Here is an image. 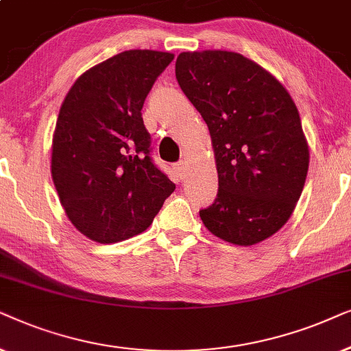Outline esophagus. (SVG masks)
I'll return each instance as SVG.
<instances>
[{
	"instance_id": "esophagus-1",
	"label": "esophagus",
	"mask_w": 351,
	"mask_h": 351,
	"mask_svg": "<svg viewBox=\"0 0 351 351\" xmlns=\"http://www.w3.org/2000/svg\"><path fill=\"white\" fill-rule=\"evenodd\" d=\"M175 173H176V176H178V178L183 181L184 178H186V175H188V168H186V163L181 160V162H178V163H175Z\"/></svg>"
}]
</instances>
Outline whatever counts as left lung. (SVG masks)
Returning <instances> with one entry per match:
<instances>
[{
  "label": "left lung",
  "instance_id": "left-lung-1",
  "mask_svg": "<svg viewBox=\"0 0 351 351\" xmlns=\"http://www.w3.org/2000/svg\"><path fill=\"white\" fill-rule=\"evenodd\" d=\"M175 73L207 123L218 194L205 228L236 245L281 230L305 186L310 152L291 95L254 60L231 51L181 53Z\"/></svg>",
  "mask_w": 351,
  "mask_h": 351
}]
</instances>
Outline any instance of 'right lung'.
Here are the masks:
<instances>
[{
  "mask_svg": "<svg viewBox=\"0 0 351 351\" xmlns=\"http://www.w3.org/2000/svg\"><path fill=\"white\" fill-rule=\"evenodd\" d=\"M175 56L132 49L95 65L60 106L51 173L75 228L101 244L146 231L175 184L154 163L141 109Z\"/></svg>",
  "mask_w": 351,
  "mask_h": 351,
  "instance_id": "obj_1",
  "label": "right lung"
}]
</instances>
